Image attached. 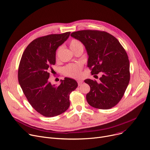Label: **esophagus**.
Returning <instances> with one entry per match:
<instances>
[{
	"mask_svg": "<svg viewBox=\"0 0 150 150\" xmlns=\"http://www.w3.org/2000/svg\"><path fill=\"white\" fill-rule=\"evenodd\" d=\"M83 83V81H82V80H78V86L81 85Z\"/></svg>",
	"mask_w": 150,
	"mask_h": 150,
	"instance_id": "34e87169",
	"label": "esophagus"
}]
</instances>
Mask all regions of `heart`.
Instances as JSON below:
<instances>
[{"label":"heart","mask_w":150,"mask_h":150,"mask_svg":"<svg viewBox=\"0 0 150 150\" xmlns=\"http://www.w3.org/2000/svg\"><path fill=\"white\" fill-rule=\"evenodd\" d=\"M81 46H83L81 43L76 39L72 40L71 42H70V47L72 49V51H73L76 47ZM59 49H60V47L58 49L57 55L59 51ZM82 69L83 65L81 63L70 64L63 69V74L67 76L76 78L80 76Z\"/></svg>","instance_id":"obj_1"}]
</instances>
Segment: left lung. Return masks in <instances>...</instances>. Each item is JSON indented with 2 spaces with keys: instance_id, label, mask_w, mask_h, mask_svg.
<instances>
[{
  "instance_id": "obj_1",
  "label": "left lung",
  "mask_w": 150,
  "mask_h": 150,
  "mask_svg": "<svg viewBox=\"0 0 150 150\" xmlns=\"http://www.w3.org/2000/svg\"><path fill=\"white\" fill-rule=\"evenodd\" d=\"M71 35L85 46L87 67L92 70V75L102 74L99 83L91 79L84 80L91 87L86 95L88 104L99 109L113 107L122 99L130 78L125 49L117 38L105 31L82 30Z\"/></svg>"
}]
</instances>
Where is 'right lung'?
Wrapping results in <instances>:
<instances>
[{
	"instance_id": "obj_1",
	"label": "right lung",
	"mask_w": 150,
	"mask_h": 150,
	"mask_svg": "<svg viewBox=\"0 0 150 150\" xmlns=\"http://www.w3.org/2000/svg\"><path fill=\"white\" fill-rule=\"evenodd\" d=\"M71 32L51 34L35 39L25 49L19 64V84L28 102L40 114L54 117L66 112L69 95L78 86L74 79L65 78L59 86L49 81L50 71L55 64L57 48Z\"/></svg>"
}]
</instances>
